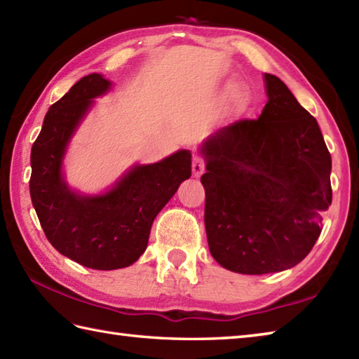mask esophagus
Segmentation results:
<instances>
[{
    "instance_id": "34e87169",
    "label": "esophagus",
    "mask_w": 359,
    "mask_h": 359,
    "mask_svg": "<svg viewBox=\"0 0 359 359\" xmlns=\"http://www.w3.org/2000/svg\"><path fill=\"white\" fill-rule=\"evenodd\" d=\"M205 171V162L203 158L199 156H194L193 157V175L194 177H201Z\"/></svg>"
}]
</instances>
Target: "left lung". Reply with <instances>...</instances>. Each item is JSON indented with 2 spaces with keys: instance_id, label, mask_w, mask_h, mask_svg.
Here are the masks:
<instances>
[{
  "instance_id": "left-lung-1",
  "label": "left lung",
  "mask_w": 359,
  "mask_h": 359,
  "mask_svg": "<svg viewBox=\"0 0 359 359\" xmlns=\"http://www.w3.org/2000/svg\"><path fill=\"white\" fill-rule=\"evenodd\" d=\"M266 104L201 144L205 228L224 269L269 274L292 269L321 234L332 205V157L313 116L285 83L264 74Z\"/></svg>"
}]
</instances>
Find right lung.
Segmentation results:
<instances>
[{
  "instance_id": "add662e5",
  "label": "right lung",
  "mask_w": 359,
  "mask_h": 359,
  "mask_svg": "<svg viewBox=\"0 0 359 359\" xmlns=\"http://www.w3.org/2000/svg\"><path fill=\"white\" fill-rule=\"evenodd\" d=\"M112 83L89 74L46 114L30 152V199L46 238L58 253L94 270L133 265L148 247L151 225L184 180L191 177V152L179 149L156 163H135L102 193L69 185L65 158L95 98Z\"/></svg>"
}]
</instances>
